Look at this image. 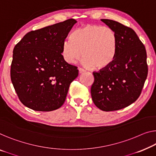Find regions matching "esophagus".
I'll list each match as a JSON object with an SVG mask.
<instances>
[{
    "mask_svg": "<svg viewBox=\"0 0 156 156\" xmlns=\"http://www.w3.org/2000/svg\"><path fill=\"white\" fill-rule=\"evenodd\" d=\"M78 72H79V73H84V72H85V71L84 70V69H81V68H79L78 69Z\"/></svg>",
    "mask_w": 156,
    "mask_h": 156,
    "instance_id": "obj_1",
    "label": "esophagus"
}]
</instances>
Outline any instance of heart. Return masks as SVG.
<instances>
[{"label":"heart","mask_w":156,"mask_h":156,"mask_svg":"<svg viewBox=\"0 0 156 156\" xmlns=\"http://www.w3.org/2000/svg\"><path fill=\"white\" fill-rule=\"evenodd\" d=\"M117 43V36L111 28L86 24L78 28L71 37L65 39L62 55L64 61L69 64L76 63L83 55L81 61L83 66L103 69L114 59Z\"/></svg>","instance_id":"b5f03b06"}]
</instances>
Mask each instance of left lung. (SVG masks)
Returning a JSON list of instances; mask_svg holds the SVG:
<instances>
[{
	"label": "left lung",
	"mask_w": 156,
	"mask_h": 156,
	"mask_svg": "<svg viewBox=\"0 0 156 156\" xmlns=\"http://www.w3.org/2000/svg\"><path fill=\"white\" fill-rule=\"evenodd\" d=\"M118 38L115 57L109 66L94 72L92 101L104 111L127 107L140 95L148 74L146 51L135 31L120 23L101 20Z\"/></svg>",
	"instance_id": "1"
}]
</instances>
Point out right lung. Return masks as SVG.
Returning a JSON list of instances; mask_svg holds the SVG:
<instances>
[{
    "label": "right lung",
    "instance_id": "obj_1",
    "mask_svg": "<svg viewBox=\"0 0 156 156\" xmlns=\"http://www.w3.org/2000/svg\"><path fill=\"white\" fill-rule=\"evenodd\" d=\"M77 21L69 19L30 31L13 50L10 77L21 102L37 111H51L63 105L77 67L66 63L62 44Z\"/></svg>",
    "mask_w": 156,
    "mask_h": 156
}]
</instances>
